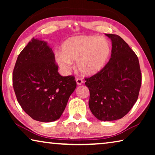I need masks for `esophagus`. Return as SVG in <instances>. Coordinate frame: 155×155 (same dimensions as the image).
<instances>
[{
  "label": "esophagus",
  "instance_id": "obj_1",
  "mask_svg": "<svg viewBox=\"0 0 155 155\" xmlns=\"http://www.w3.org/2000/svg\"><path fill=\"white\" fill-rule=\"evenodd\" d=\"M76 81H77V85H82V84L83 83V80L82 79V78H77V79H76Z\"/></svg>",
  "mask_w": 155,
  "mask_h": 155
}]
</instances>
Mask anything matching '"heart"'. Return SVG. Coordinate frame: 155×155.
<instances>
[{"instance_id": "heart-1", "label": "heart", "mask_w": 155, "mask_h": 155, "mask_svg": "<svg viewBox=\"0 0 155 155\" xmlns=\"http://www.w3.org/2000/svg\"><path fill=\"white\" fill-rule=\"evenodd\" d=\"M109 44L104 38L80 35L65 40L61 53L56 61L63 69L68 70L72 62L77 61L79 71L85 75H93L103 69L110 55Z\"/></svg>"}]
</instances>
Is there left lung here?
Listing matches in <instances>:
<instances>
[{
    "label": "left lung",
    "mask_w": 155,
    "mask_h": 155,
    "mask_svg": "<svg viewBox=\"0 0 155 155\" xmlns=\"http://www.w3.org/2000/svg\"><path fill=\"white\" fill-rule=\"evenodd\" d=\"M112 41L111 58L101 71L85 77L89 107L97 119L113 121L127 115L138 98L141 73L137 56L117 35L106 34Z\"/></svg>",
    "instance_id": "left-lung-1"
}]
</instances>
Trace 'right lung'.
<instances>
[{
  "label": "right lung",
  "mask_w": 155,
  "mask_h": 155,
  "mask_svg": "<svg viewBox=\"0 0 155 155\" xmlns=\"http://www.w3.org/2000/svg\"><path fill=\"white\" fill-rule=\"evenodd\" d=\"M58 68L51 48L34 38L18 57L13 87L22 109L37 121L59 119L77 87L74 76L62 77Z\"/></svg>",
  "instance_id": "obj_1"
}]
</instances>
